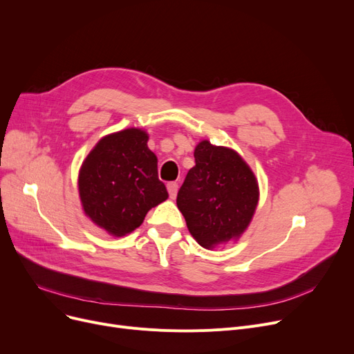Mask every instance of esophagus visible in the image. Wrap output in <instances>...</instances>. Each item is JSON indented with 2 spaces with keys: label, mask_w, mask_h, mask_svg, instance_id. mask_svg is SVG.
<instances>
[{
  "label": "esophagus",
  "mask_w": 354,
  "mask_h": 354,
  "mask_svg": "<svg viewBox=\"0 0 354 354\" xmlns=\"http://www.w3.org/2000/svg\"><path fill=\"white\" fill-rule=\"evenodd\" d=\"M166 188H167V192H169L171 199H175V198H176V195H178L179 185H178L176 182H169V183L166 185Z\"/></svg>",
  "instance_id": "esophagus-1"
}]
</instances>
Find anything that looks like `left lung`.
Masks as SVG:
<instances>
[{
  "instance_id": "obj_1",
  "label": "left lung",
  "mask_w": 354,
  "mask_h": 354,
  "mask_svg": "<svg viewBox=\"0 0 354 354\" xmlns=\"http://www.w3.org/2000/svg\"><path fill=\"white\" fill-rule=\"evenodd\" d=\"M176 198L196 243L214 250L238 241L255 214L259 188L248 163L231 147L201 140Z\"/></svg>"
}]
</instances>
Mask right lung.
<instances>
[{
  "mask_svg": "<svg viewBox=\"0 0 354 354\" xmlns=\"http://www.w3.org/2000/svg\"><path fill=\"white\" fill-rule=\"evenodd\" d=\"M149 135L129 127L102 138L79 171L82 208L109 235L123 236L142 225L146 214L167 199L158 178V158Z\"/></svg>",
  "mask_w": 354,
  "mask_h": 354,
  "instance_id": "1",
  "label": "right lung"
}]
</instances>
